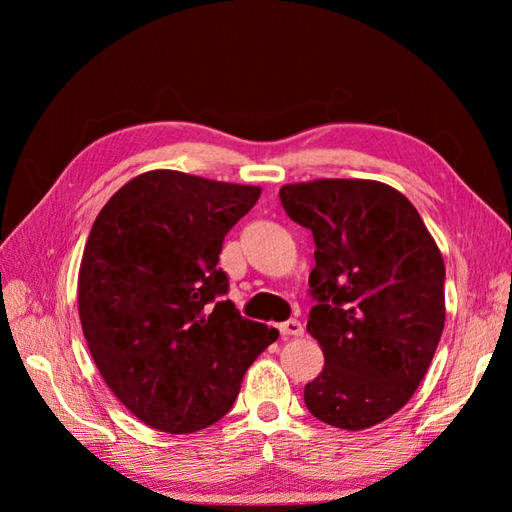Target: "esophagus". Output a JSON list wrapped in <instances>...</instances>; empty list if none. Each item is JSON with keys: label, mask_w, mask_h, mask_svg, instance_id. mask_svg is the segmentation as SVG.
Returning a JSON list of instances; mask_svg holds the SVG:
<instances>
[{"label": "esophagus", "mask_w": 512, "mask_h": 512, "mask_svg": "<svg viewBox=\"0 0 512 512\" xmlns=\"http://www.w3.org/2000/svg\"><path fill=\"white\" fill-rule=\"evenodd\" d=\"M279 332H281V336H301L303 325L297 319H290V321L279 323Z\"/></svg>", "instance_id": "obj_1"}]
</instances>
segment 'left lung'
Here are the masks:
<instances>
[{
	"label": "left lung",
	"instance_id": "8db88e82",
	"mask_svg": "<svg viewBox=\"0 0 512 512\" xmlns=\"http://www.w3.org/2000/svg\"><path fill=\"white\" fill-rule=\"evenodd\" d=\"M288 217L314 237L308 332L323 372L303 389L314 418L361 431L407 405L444 330V262L405 195L374 180L286 184Z\"/></svg>",
	"mask_w": 512,
	"mask_h": 512
}]
</instances>
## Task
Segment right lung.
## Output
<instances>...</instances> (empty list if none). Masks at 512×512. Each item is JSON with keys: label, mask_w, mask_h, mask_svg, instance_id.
Wrapping results in <instances>:
<instances>
[{"label": "right lung", "mask_w": 512, "mask_h": 512, "mask_svg": "<svg viewBox=\"0 0 512 512\" xmlns=\"http://www.w3.org/2000/svg\"><path fill=\"white\" fill-rule=\"evenodd\" d=\"M259 187L147 171L96 215L79 270V317L114 396L149 427L193 433L233 407L279 332L239 314L217 268L224 235Z\"/></svg>", "instance_id": "1"}]
</instances>
